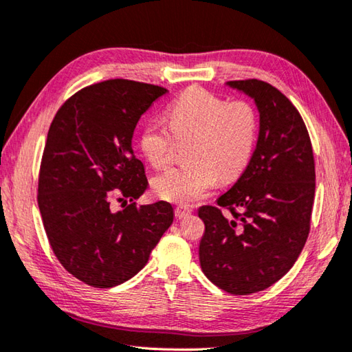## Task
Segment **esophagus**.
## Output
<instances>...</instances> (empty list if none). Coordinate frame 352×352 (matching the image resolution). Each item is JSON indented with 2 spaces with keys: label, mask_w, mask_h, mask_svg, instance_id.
<instances>
[{
  "label": "esophagus",
  "mask_w": 352,
  "mask_h": 352,
  "mask_svg": "<svg viewBox=\"0 0 352 352\" xmlns=\"http://www.w3.org/2000/svg\"><path fill=\"white\" fill-rule=\"evenodd\" d=\"M192 213V209L189 208V206H177L175 208V217L178 218V219H182V218H186V217H189Z\"/></svg>",
  "instance_id": "34e87169"
}]
</instances>
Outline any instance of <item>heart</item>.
<instances>
[{
    "mask_svg": "<svg viewBox=\"0 0 352 352\" xmlns=\"http://www.w3.org/2000/svg\"><path fill=\"white\" fill-rule=\"evenodd\" d=\"M166 116L170 131L162 122L144 123L142 153L155 169H164L174 160V139L189 140L184 153L189 162L154 178L158 198L192 204L208 195L219 177L232 182L243 174L258 137V114L252 103L227 102L209 89L194 87L170 103Z\"/></svg>",
    "mask_w": 352,
    "mask_h": 352,
    "instance_id": "heart-1",
    "label": "heart"
}]
</instances>
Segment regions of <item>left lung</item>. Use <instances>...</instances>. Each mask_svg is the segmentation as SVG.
<instances>
[{
    "label": "left lung",
    "instance_id": "8db88e82",
    "mask_svg": "<svg viewBox=\"0 0 352 352\" xmlns=\"http://www.w3.org/2000/svg\"><path fill=\"white\" fill-rule=\"evenodd\" d=\"M227 85L254 99L259 137L239 180L217 206L198 210L206 226L199 264L217 287L241 296L273 285L299 258L311 223L316 170L307 126L287 96L259 79Z\"/></svg>",
    "mask_w": 352,
    "mask_h": 352
}]
</instances>
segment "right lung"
Listing matches in <instances>:
<instances>
[{
  "label": "right lung",
  "instance_id": "obj_1",
  "mask_svg": "<svg viewBox=\"0 0 352 352\" xmlns=\"http://www.w3.org/2000/svg\"><path fill=\"white\" fill-rule=\"evenodd\" d=\"M166 91L144 82L103 80L62 103L48 129L39 212L53 253L84 284L111 288L133 278L172 224L169 203H134L149 184L131 144L142 114Z\"/></svg>",
  "mask_w": 352,
  "mask_h": 352
}]
</instances>
